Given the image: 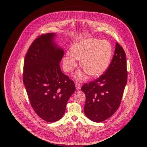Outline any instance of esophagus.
<instances>
[{"label": "esophagus", "mask_w": 147, "mask_h": 147, "mask_svg": "<svg viewBox=\"0 0 147 147\" xmlns=\"http://www.w3.org/2000/svg\"><path fill=\"white\" fill-rule=\"evenodd\" d=\"M75 85H76V89H77V90H80V88H81V84H80L79 82H76V84H75Z\"/></svg>", "instance_id": "obj_1"}]
</instances>
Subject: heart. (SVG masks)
<instances>
[{
    "label": "heart",
    "mask_w": 147,
    "mask_h": 147,
    "mask_svg": "<svg viewBox=\"0 0 147 147\" xmlns=\"http://www.w3.org/2000/svg\"><path fill=\"white\" fill-rule=\"evenodd\" d=\"M112 49L107 40L90 38L74 44L63 58V64L66 72H71L77 66V59H80V66L91 76L102 74L109 67L112 59ZM86 73L78 72L75 77L82 80Z\"/></svg>",
    "instance_id": "heart-1"
}]
</instances>
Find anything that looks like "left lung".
<instances>
[{
	"label": "left lung",
	"instance_id": "left-lung-1",
	"mask_svg": "<svg viewBox=\"0 0 147 147\" xmlns=\"http://www.w3.org/2000/svg\"><path fill=\"white\" fill-rule=\"evenodd\" d=\"M125 52L116 43L115 54L105 73L95 80L86 83L81 90L86 100L84 113L95 122H101L111 117L119 108L127 80Z\"/></svg>",
	"mask_w": 147,
	"mask_h": 147
}]
</instances>
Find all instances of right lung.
Returning <instances> with one entry per match:
<instances>
[{"label": "right lung", "mask_w": 147, "mask_h": 147, "mask_svg": "<svg viewBox=\"0 0 147 147\" xmlns=\"http://www.w3.org/2000/svg\"><path fill=\"white\" fill-rule=\"evenodd\" d=\"M55 34L38 36L25 56L23 83L35 113L48 122L63 116L67 102L76 90L74 81L62 73L59 63L63 50L53 42Z\"/></svg>", "instance_id": "obj_1"}]
</instances>
